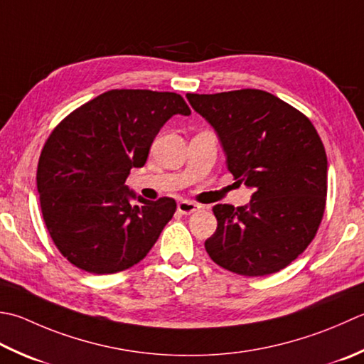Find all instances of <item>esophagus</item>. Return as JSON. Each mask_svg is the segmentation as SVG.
Segmentation results:
<instances>
[{
  "label": "esophagus",
  "mask_w": 364,
  "mask_h": 364,
  "mask_svg": "<svg viewBox=\"0 0 364 364\" xmlns=\"http://www.w3.org/2000/svg\"><path fill=\"white\" fill-rule=\"evenodd\" d=\"M197 210H200V205H197L196 202L192 200L178 202V211H180L181 215H191V213H196Z\"/></svg>",
  "instance_id": "1"
}]
</instances>
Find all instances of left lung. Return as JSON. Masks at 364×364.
<instances>
[{"label": "left lung", "instance_id": "obj_1", "mask_svg": "<svg viewBox=\"0 0 364 364\" xmlns=\"http://www.w3.org/2000/svg\"><path fill=\"white\" fill-rule=\"evenodd\" d=\"M186 97L215 127L235 180L254 189L245 206H213L218 229L206 252L241 276L281 272L309 246L323 218L328 162L316 127L262 90Z\"/></svg>", "mask_w": 364, "mask_h": 364}]
</instances>
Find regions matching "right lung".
Masks as SVG:
<instances>
[{"instance_id":"1","label":"right lung","mask_w":364,"mask_h":364,"mask_svg":"<svg viewBox=\"0 0 364 364\" xmlns=\"http://www.w3.org/2000/svg\"><path fill=\"white\" fill-rule=\"evenodd\" d=\"M191 115L176 92L110 90L75 109L50 134L38 164L47 230L73 265L112 274L139 263L173 218L176 202L135 196L124 181L173 115ZM135 198L138 205L130 203Z\"/></svg>"}]
</instances>
